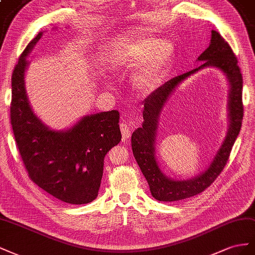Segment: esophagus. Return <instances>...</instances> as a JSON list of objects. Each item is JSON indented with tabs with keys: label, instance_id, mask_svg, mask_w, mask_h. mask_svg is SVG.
<instances>
[{
	"label": "esophagus",
	"instance_id": "obj_1",
	"mask_svg": "<svg viewBox=\"0 0 255 255\" xmlns=\"http://www.w3.org/2000/svg\"><path fill=\"white\" fill-rule=\"evenodd\" d=\"M121 131H122V135H123V139L124 140H127L130 137V135H131V127H130V125L128 123L126 122H123L121 123Z\"/></svg>",
	"mask_w": 255,
	"mask_h": 255
}]
</instances>
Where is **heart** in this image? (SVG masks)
<instances>
[{
	"label": "heart",
	"mask_w": 255,
	"mask_h": 255,
	"mask_svg": "<svg viewBox=\"0 0 255 255\" xmlns=\"http://www.w3.org/2000/svg\"><path fill=\"white\" fill-rule=\"evenodd\" d=\"M174 53L175 47L170 39L145 36L116 50L110 60V68L121 72L135 67L130 76V84L140 95H149L161 82Z\"/></svg>",
	"instance_id": "heart-1"
}]
</instances>
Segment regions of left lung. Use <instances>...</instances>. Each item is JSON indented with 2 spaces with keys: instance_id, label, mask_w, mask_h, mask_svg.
I'll return each mask as SVG.
<instances>
[{
  "instance_id": "left-lung-1",
  "label": "left lung",
  "mask_w": 255,
  "mask_h": 255,
  "mask_svg": "<svg viewBox=\"0 0 255 255\" xmlns=\"http://www.w3.org/2000/svg\"><path fill=\"white\" fill-rule=\"evenodd\" d=\"M196 62H202L199 67L169 80L144 100L142 127L135 129L131 135L133 156L147 180L152 198L161 202H174L191 198L212 185L227 164L233 145L242 128L244 116L243 77L236 56L229 43L219 33L212 31L209 46L196 59ZM205 68L220 70L227 78L229 85L228 132L204 171L194 178L174 180L165 175L156 161L155 140L159 115L177 87L195 72Z\"/></svg>"
}]
</instances>
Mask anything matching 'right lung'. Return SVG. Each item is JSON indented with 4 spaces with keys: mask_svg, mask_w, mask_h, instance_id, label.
I'll list each match as a JSON object with an SVG mask.
<instances>
[{
    "mask_svg": "<svg viewBox=\"0 0 255 255\" xmlns=\"http://www.w3.org/2000/svg\"><path fill=\"white\" fill-rule=\"evenodd\" d=\"M43 32L26 46L12 72L10 120L14 139L36 185L68 204H87L98 195L105 156L122 140L120 113L112 110L84 115L63 130L50 128L36 115L25 87L30 65L26 59Z\"/></svg>",
    "mask_w": 255,
    "mask_h": 255,
    "instance_id": "right-lung-1",
    "label": "right lung"
}]
</instances>
